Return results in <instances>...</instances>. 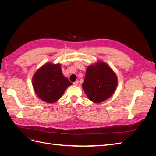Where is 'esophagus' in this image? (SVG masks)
I'll use <instances>...</instances> for the list:
<instances>
[{"label":"esophagus","instance_id":"obj_1","mask_svg":"<svg viewBox=\"0 0 156 156\" xmlns=\"http://www.w3.org/2000/svg\"><path fill=\"white\" fill-rule=\"evenodd\" d=\"M78 84H79V81H75V82H74V83H73V84L74 86H77V85H78Z\"/></svg>","mask_w":156,"mask_h":156}]
</instances>
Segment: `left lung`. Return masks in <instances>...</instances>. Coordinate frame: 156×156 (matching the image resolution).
Wrapping results in <instances>:
<instances>
[{"label": "left lung", "instance_id": "1", "mask_svg": "<svg viewBox=\"0 0 156 156\" xmlns=\"http://www.w3.org/2000/svg\"><path fill=\"white\" fill-rule=\"evenodd\" d=\"M117 84L113 70L104 62H98L87 68L82 87L90 100L100 103L114 94Z\"/></svg>", "mask_w": 156, "mask_h": 156}]
</instances>
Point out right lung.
Returning <instances> with one entry per match:
<instances>
[{
  "label": "right lung",
  "mask_w": 156,
  "mask_h": 156,
  "mask_svg": "<svg viewBox=\"0 0 156 156\" xmlns=\"http://www.w3.org/2000/svg\"><path fill=\"white\" fill-rule=\"evenodd\" d=\"M72 83L65 77L60 64L48 62L37 69L32 77L34 92L41 100L55 103Z\"/></svg>",
  "instance_id": "add662e5"
}]
</instances>
